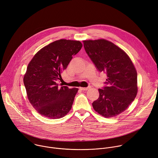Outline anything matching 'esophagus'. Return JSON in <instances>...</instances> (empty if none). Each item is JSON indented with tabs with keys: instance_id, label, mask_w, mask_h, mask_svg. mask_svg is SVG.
<instances>
[{
	"instance_id": "esophagus-1",
	"label": "esophagus",
	"mask_w": 158,
	"mask_h": 158,
	"mask_svg": "<svg viewBox=\"0 0 158 158\" xmlns=\"http://www.w3.org/2000/svg\"><path fill=\"white\" fill-rule=\"evenodd\" d=\"M89 88H90V87H80L79 89L81 90H88Z\"/></svg>"
}]
</instances>
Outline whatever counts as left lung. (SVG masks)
<instances>
[{
	"instance_id": "obj_1",
	"label": "left lung",
	"mask_w": 158,
	"mask_h": 158,
	"mask_svg": "<svg viewBox=\"0 0 158 158\" xmlns=\"http://www.w3.org/2000/svg\"><path fill=\"white\" fill-rule=\"evenodd\" d=\"M87 54L100 72L107 74L105 85L98 89L99 97L92 103L95 111L106 118L124 112L135 100L137 73L126 52L104 39L84 41Z\"/></svg>"
}]
</instances>
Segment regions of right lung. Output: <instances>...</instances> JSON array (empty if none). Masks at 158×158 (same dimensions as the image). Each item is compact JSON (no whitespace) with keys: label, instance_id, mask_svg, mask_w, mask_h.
Instances as JSON below:
<instances>
[{"label":"right lung","instance_id":"right-lung-1","mask_svg":"<svg viewBox=\"0 0 158 158\" xmlns=\"http://www.w3.org/2000/svg\"><path fill=\"white\" fill-rule=\"evenodd\" d=\"M82 46L79 41L57 40L41 49L28 64L23 83L30 103L42 116L58 119L71 109L78 89L60 87L57 81Z\"/></svg>","mask_w":158,"mask_h":158}]
</instances>
